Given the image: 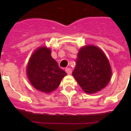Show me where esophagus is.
I'll use <instances>...</instances> for the list:
<instances>
[{
    "mask_svg": "<svg viewBox=\"0 0 131 131\" xmlns=\"http://www.w3.org/2000/svg\"><path fill=\"white\" fill-rule=\"evenodd\" d=\"M65 71L67 72V73L68 75H71V74L72 73V70L71 69H70V68H66Z\"/></svg>",
    "mask_w": 131,
    "mask_h": 131,
    "instance_id": "1",
    "label": "esophagus"
}]
</instances>
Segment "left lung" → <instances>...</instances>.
<instances>
[{
  "instance_id": "obj_1",
  "label": "left lung",
  "mask_w": 131,
  "mask_h": 131,
  "mask_svg": "<svg viewBox=\"0 0 131 131\" xmlns=\"http://www.w3.org/2000/svg\"><path fill=\"white\" fill-rule=\"evenodd\" d=\"M76 62L72 75L85 92L95 93L107 85L112 69L101 49L94 45L83 47Z\"/></svg>"
}]
</instances>
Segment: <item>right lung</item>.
Listing matches in <instances>:
<instances>
[{"label": "right lung", "mask_w": 131, "mask_h": 131, "mask_svg": "<svg viewBox=\"0 0 131 131\" xmlns=\"http://www.w3.org/2000/svg\"><path fill=\"white\" fill-rule=\"evenodd\" d=\"M27 75L36 89L48 93L58 87L67 73L52 58L51 50L43 47L32 55L27 67Z\"/></svg>", "instance_id": "1"}]
</instances>
